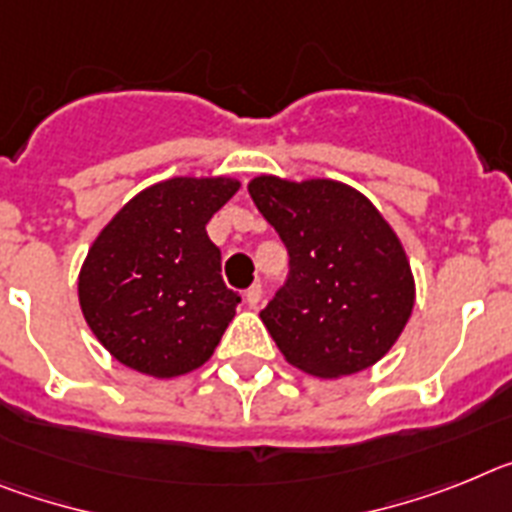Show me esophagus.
I'll return each mask as SVG.
<instances>
[{
	"label": "esophagus",
	"mask_w": 512,
	"mask_h": 512,
	"mask_svg": "<svg viewBox=\"0 0 512 512\" xmlns=\"http://www.w3.org/2000/svg\"><path fill=\"white\" fill-rule=\"evenodd\" d=\"M260 299H262V286H260V283L250 286V288H247V293H244V301H247V306H250V309H257Z\"/></svg>",
	"instance_id": "34e87169"
}]
</instances>
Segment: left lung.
<instances>
[{
    "label": "left lung",
    "instance_id": "8db88e82",
    "mask_svg": "<svg viewBox=\"0 0 512 512\" xmlns=\"http://www.w3.org/2000/svg\"><path fill=\"white\" fill-rule=\"evenodd\" d=\"M257 211L288 250V278L260 311L291 366L350 376L384 358L415 306L397 234L366 195L335 180L250 182Z\"/></svg>",
    "mask_w": 512,
    "mask_h": 512
}]
</instances>
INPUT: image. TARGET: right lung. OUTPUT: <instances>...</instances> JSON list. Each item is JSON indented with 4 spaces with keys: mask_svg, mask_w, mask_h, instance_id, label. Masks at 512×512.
Here are the masks:
<instances>
[{
    "mask_svg": "<svg viewBox=\"0 0 512 512\" xmlns=\"http://www.w3.org/2000/svg\"><path fill=\"white\" fill-rule=\"evenodd\" d=\"M237 190L231 177H172L100 231L79 273V304L115 361L172 379L211 358L242 296L226 288L206 224Z\"/></svg>",
    "mask_w": 512,
    "mask_h": 512,
    "instance_id": "add662e5",
    "label": "right lung"
}]
</instances>
